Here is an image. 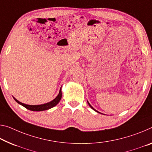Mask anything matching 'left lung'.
Segmentation results:
<instances>
[{"mask_svg": "<svg viewBox=\"0 0 152 152\" xmlns=\"http://www.w3.org/2000/svg\"><path fill=\"white\" fill-rule=\"evenodd\" d=\"M88 105H89V106H90V107H91V108H92V109H93V110H95V111H96V110H95V109H94V108H93V107H92V106H91V105H90V103H88ZM96 112H97V111H96ZM98 113H99V112H98Z\"/></svg>", "mask_w": 152, "mask_h": 152, "instance_id": "left-lung-1", "label": "left lung"}]
</instances>
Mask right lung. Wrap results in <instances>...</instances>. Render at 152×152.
Returning a JSON list of instances; mask_svg holds the SVG:
<instances>
[{
    "label": "right lung",
    "instance_id": "1",
    "mask_svg": "<svg viewBox=\"0 0 152 152\" xmlns=\"http://www.w3.org/2000/svg\"><path fill=\"white\" fill-rule=\"evenodd\" d=\"M61 88H60L59 90V95L57 96V97L52 101V102H49L47 103H45V104H42V105H26L24 104L23 103H21L20 102H19L15 98H14V99L15 100L16 102H18L19 104H20L23 106L24 107H26V109H28L29 110L31 111H34V112H40V111H44V110H47L50 109V108L53 107L54 106H55L57 103L59 102V101L61 100Z\"/></svg>",
    "mask_w": 152,
    "mask_h": 152
}]
</instances>
